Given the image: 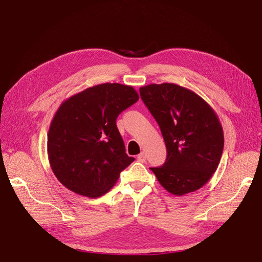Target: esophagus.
<instances>
[{
    "label": "esophagus",
    "mask_w": 262,
    "mask_h": 262,
    "mask_svg": "<svg viewBox=\"0 0 262 262\" xmlns=\"http://www.w3.org/2000/svg\"><path fill=\"white\" fill-rule=\"evenodd\" d=\"M145 160H146V154L144 153V152H142V153H140L139 155H138V161L139 162H145Z\"/></svg>",
    "instance_id": "34e87169"
}]
</instances>
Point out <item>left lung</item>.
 <instances>
[{"label":"left lung","mask_w":262,"mask_h":262,"mask_svg":"<svg viewBox=\"0 0 262 262\" xmlns=\"http://www.w3.org/2000/svg\"><path fill=\"white\" fill-rule=\"evenodd\" d=\"M141 98L160 125L167 149L163 166L150 168L168 192L184 195L203 187L217 169L223 128L199 95L172 83L140 89Z\"/></svg>","instance_id":"left-lung-1"}]
</instances>
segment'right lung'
Instances as JSON below:
<instances>
[{"instance_id":"obj_1","label":"right lung","mask_w":262,"mask_h":262,"mask_svg":"<svg viewBox=\"0 0 262 262\" xmlns=\"http://www.w3.org/2000/svg\"><path fill=\"white\" fill-rule=\"evenodd\" d=\"M139 100L132 86L95 85L61 104L48 133L51 169L71 191L89 198L107 193L134 161L125 153L116 120Z\"/></svg>"}]
</instances>
